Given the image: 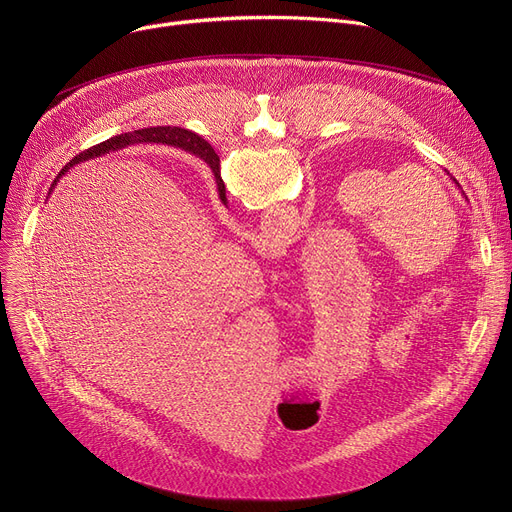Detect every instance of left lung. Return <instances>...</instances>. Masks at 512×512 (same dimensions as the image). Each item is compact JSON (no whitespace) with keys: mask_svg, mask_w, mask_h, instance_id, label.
<instances>
[{"mask_svg":"<svg viewBox=\"0 0 512 512\" xmlns=\"http://www.w3.org/2000/svg\"><path fill=\"white\" fill-rule=\"evenodd\" d=\"M203 159L207 161V164L211 166V170H213V174H215V178L220 180V168H218V157H213V155H203ZM456 182V180H454ZM459 184V182H456Z\"/></svg>","mask_w":512,"mask_h":512,"instance_id":"8db88e82","label":"left lung"}]
</instances>
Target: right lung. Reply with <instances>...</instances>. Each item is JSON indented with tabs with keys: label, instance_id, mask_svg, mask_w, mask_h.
I'll return each instance as SVG.
<instances>
[{
	"label": "right lung",
	"instance_id": "1",
	"mask_svg": "<svg viewBox=\"0 0 512 512\" xmlns=\"http://www.w3.org/2000/svg\"><path fill=\"white\" fill-rule=\"evenodd\" d=\"M132 143H166V145H174V147H182L186 151L191 153H197V155H213L215 153L211 151V147L199 139L195 132L191 130H184V128H178V126H153V128H143V130H134V132H124V134H118V137H112L107 139L87 151H83L80 155H76L72 161H68V164L62 168V172L58 174V178L53 180V184H56L62 174H66L72 166L80 164V161H87L91 157H97L101 153H107V151H116V149H122V147H128ZM51 184V186H53ZM218 191H220V199L226 203V188H224V182L218 180Z\"/></svg>",
	"mask_w": 512,
	"mask_h": 512
}]
</instances>
